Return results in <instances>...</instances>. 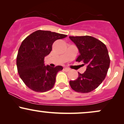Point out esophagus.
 Instances as JSON below:
<instances>
[{"mask_svg": "<svg viewBox=\"0 0 124 124\" xmlns=\"http://www.w3.org/2000/svg\"><path fill=\"white\" fill-rule=\"evenodd\" d=\"M64 69H65V70L66 71V72H69V71L70 70V69L68 68H64Z\"/></svg>", "mask_w": 124, "mask_h": 124, "instance_id": "obj_1", "label": "esophagus"}]
</instances>
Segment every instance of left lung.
<instances>
[{
  "label": "left lung",
  "instance_id": "left-lung-1",
  "mask_svg": "<svg viewBox=\"0 0 124 124\" xmlns=\"http://www.w3.org/2000/svg\"><path fill=\"white\" fill-rule=\"evenodd\" d=\"M79 49L76 61L87 65L83 73L78 72V78L69 82L72 89L79 93H89L96 89L106 78L110 59L106 45L97 38L88 35L69 37Z\"/></svg>",
  "mask_w": 124,
  "mask_h": 124
}]
</instances>
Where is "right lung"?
I'll return each instance as SVG.
<instances>
[{
    "instance_id": "obj_1",
    "label": "right lung",
    "mask_w": 124,
    "mask_h": 124,
    "mask_svg": "<svg viewBox=\"0 0 124 124\" xmlns=\"http://www.w3.org/2000/svg\"><path fill=\"white\" fill-rule=\"evenodd\" d=\"M67 35L49 31L37 30L24 39L17 56V68L21 80L28 88L37 92H45L53 87L56 74L63 69L45 66L44 58L50 53L52 44Z\"/></svg>"
}]
</instances>
